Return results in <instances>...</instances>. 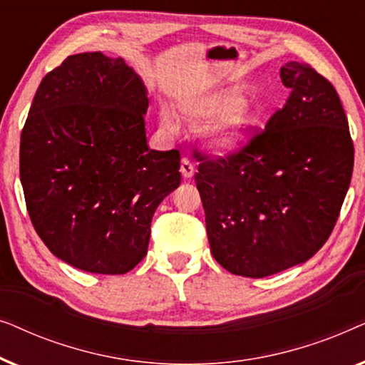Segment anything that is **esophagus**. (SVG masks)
<instances>
[{
	"instance_id": "1",
	"label": "esophagus",
	"mask_w": 365,
	"mask_h": 365,
	"mask_svg": "<svg viewBox=\"0 0 365 365\" xmlns=\"http://www.w3.org/2000/svg\"><path fill=\"white\" fill-rule=\"evenodd\" d=\"M181 174L184 178H192L194 176V164L189 161L187 158L181 159Z\"/></svg>"
}]
</instances>
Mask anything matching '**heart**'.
I'll list each match as a JSON object with an SVG mask.
<instances>
[{
    "instance_id": "heart-1",
    "label": "heart",
    "mask_w": 365,
    "mask_h": 365,
    "mask_svg": "<svg viewBox=\"0 0 365 365\" xmlns=\"http://www.w3.org/2000/svg\"><path fill=\"white\" fill-rule=\"evenodd\" d=\"M181 114L189 124L204 126V141L212 151L232 153L244 146L257 124V114L251 103L237 91H224L191 99L181 104ZM161 123L168 131L176 129V119L169 111L161 113Z\"/></svg>"
}]
</instances>
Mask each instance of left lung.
Returning <instances> with one entry per match:
<instances>
[{
    "label": "left lung",
    "mask_w": 365,
    "mask_h": 365,
    "mask_svg": "<svg viewBox=\"0 0 365 365\" xmlns=\"http://www.w3.org/2000/svg\"><path fill=\"white\" fill-rule=\"evenodd\" d=\"M291 89L264 131L226 158L196 153L209 246L226 271L266 277L306 262L331 236L354 168V143L336 88L289 61Z\"/></svg>",
    "instance_id": "8db88e82"
}]
</instances>
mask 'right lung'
<instances>
[{
  "label": "right lung",
  "instance_id": "obj_1",
  "mask_svg": "<svg viewBox=\"0 0 365 365\" xmlns=\"http://www.w3.org/2000/svg\"><path fill=\"white\" fill-rule=\"evenodd\" d=\"M146 88L123 58L68 56L43 78L21 131L19 178L34 231L54 256L126 274L151 219L181 184L178 149H149Z\"/></svg>",
  "mask_w": 365,
  "mask_h": 365
}]
</instances>
